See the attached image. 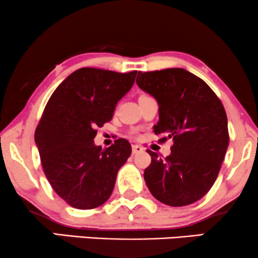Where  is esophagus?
I'll return each mask as SVG.
<instances>
[{"mask_svg":"<svg viewBox=\"0 0 258 258\" xmlns=\"http://www.w3.org/2000/svg\"><path fill=\"white\" fill-rule=\"evenodd\" d=\"M144 151V148H142L140 145H132V152L133 155H137V153H140Z\"/></svg>","mask_w":258,"mask_h":258,"instance_id":"1","label":"esophagus"}]
</instances>
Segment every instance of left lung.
<instances>
[{
	"label": "left lung",
	"mask_w": 258,
	"mask_h": 258,
	"mask_svg": "<svg viewBox=\"0 0 258 258\" xmlns=\"http://www.w3.org/2000/svg\"><path fill=\"white\" fill-rule=\"evenodd\" d=\"M138 75V87L158 102L153 131L165 136L158 142H174L165 158L148 150L151 164L144 171L146 185L163 204L187 206L205 197L217 180L230 142L226 112L207 83L187 70Z\"/></svg>",
	"instance_id": "left-lung-1"
}]
</instances>
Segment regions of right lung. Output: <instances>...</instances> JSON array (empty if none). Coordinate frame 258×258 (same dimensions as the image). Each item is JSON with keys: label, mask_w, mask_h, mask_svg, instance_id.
I'll return each mask as SVG.
<instances>
[{"label": "right lung", "mask_w": 258, "mask_h": 258, "mask_svg": "<svg viewBox=\"0 0 258 258\" xmlns=\"http://www.w3.org/2000/svg\"><path fill=\"white\" fill-rule=\"evenodd\" d=\"M136 75L82 68L65 78L45 107L35 144L51 187L71 207L91 210L105 204L119 169L131 155L126 139L102 150L94 138L97 127L112 120Z\"/></svg>", "instance_id": "1"}]
</instances>
